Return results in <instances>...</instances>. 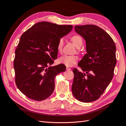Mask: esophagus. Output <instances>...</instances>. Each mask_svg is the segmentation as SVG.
Here are the masks:
<instances>
[{
    "instance_id": "esophagus-1",
    "label": "esophagus",
    "mask_w": 126,
    "mask_h": 126,
    "mask_svg": "<svg viewBox=\"0 0 126 126\" xmlns=\"http://www.w3.org/2000/svg\"><path fill=\"white\" fill-rule=\"evenodd\" d=\"M66 70H71V68L67 67V68H66Z\"/></svg>"
}]
</instances>
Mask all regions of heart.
<instances>
[{
	"mask_svg": "<svg viewBox=\"0 0 126 126\" xmlns=\"http://www.w3.org/2000/svg\"><path fill=\"white\" fill-rule=\"evenodd\" d=\"M71 40L73 42L76 47L79 48L80 47L82 44V38L79 35H74L71 37ZM64 40L63 38H61L58 40L57 45V50L59 52L62 51ZM59 63L66 65L68 67H71L78 62V58L75 55H64L60 57L59 59Z\"/></svg>",
	"mask_w": 126,
	"mask_h": 126,
	"instance_id": "b5f03b06",
	"label": "heart"
}]
</instances>
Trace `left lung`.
Wrapping results in <instances>:
<instances>
[{"label":"left lung","mask_w":126,"mask_h":126,"mask_svg":"<svg viewBox=\"0 0 126 126\" xmlns=\"http://www.w3.org/2000/svg\"><path fill=\"white\" fill-rule=\"evenodd\" d=\"M75 29L85 40L87 53L78 64L83 72L72 70V93L80 101L92 102L100 97L113 78L116 45L109 34L96 25L76 26Z\"/></svg>","instance_id":"8db88e82"}]
</instances>
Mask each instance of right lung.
<instances>
[{"mask_svg":"<svg viewBox=\"0 0 126 126\" xmlns=\"http://www.w3.org/2000/svg\"><path fill=\"white\" fill-rule=\"evenodd\" d=\"M73 26L41 21L22 34L15 50L14 67L18 88L28 98L42 101L55 89V79L66 70L63 64L51 66L57 58V45Z\"/></svg>","mask_w":126,"mask_h":126,"instance_id":"1","label":"right lung"}]
</instances>
